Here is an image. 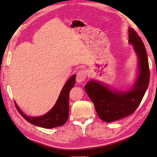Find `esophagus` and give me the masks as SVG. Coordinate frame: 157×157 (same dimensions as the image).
<instances>
[{
    "label": "esophagus",
    "instance_id": "34e87169",
    "mask_svg": "<svg viewBox=\"0 0 157 157\" xmlns=\"http://www.w3.org/2000/svg\"><path fill=\"white\" fill-rule=\"evenodd\" d=\"M87 77V72L85 70H81L79 71L77 73V76H76V79L77 82L80 83L84 81Z\"/></svg>",
    "mask_w": 157,
    "mask_h": 157
}]
</instances>
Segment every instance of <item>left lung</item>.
<instances>
[{"label": "left lung", "instance_id": "1", "mask_svg": "<svg viewBox=\"0 0 157 157\" xmlns=\"http://www.w3.org/2000/svg\"><path fill=\"white\" fill-rule=\"evenodd\" d=\"M128 33L129 42L134 45L140 64L138 77L132 89L128 92L113 91L93 80L85 86L98 117L107 123L132 114L140 104L149 83L150 70L144 44L132 28H129Z\"/></svg>", "mask_w": 157, "mask_h": 157}]
</instances>
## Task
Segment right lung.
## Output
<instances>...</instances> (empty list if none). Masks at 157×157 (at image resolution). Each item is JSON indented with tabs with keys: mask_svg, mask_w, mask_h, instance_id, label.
<instances>
[{
	"mask_svg": "<svg viewBox=\"0 0 157 157\" xmlns=\"http://www.w3.org/2000/svg\"><path fill=\"white\" fill-rule=\"evenodd\" d=\"M75 83V75H73L65 83L54 107L48 113L41 117H32L26 116L20 110L16 103H15V105L22 117L33 124L45 128H52L62 126L67 122L68 117L69 94Z\"/></svg>",
	"mask_w": 157,
	"mask_h": 157,
	"instance_id": "obj_1",
	"label": "right lung"
}]
</instances>
